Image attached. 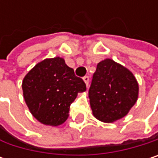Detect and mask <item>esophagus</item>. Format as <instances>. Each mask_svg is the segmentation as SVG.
Masks as SVG:
<instances>
[{
  "label": "esophagus",
  "instance_id": "esophagus-1",
  "mask_svg": "<svg viewBox=\"0 0 158 158\" xmlns=\"http://www.w3.org/2000/svg\"><path fill=\"white\" fill-rule=\"evenodd\" d=\"M83 80H84V82L86 83V85H87V87H88V86H89V76L83 77Z\"/></svg>",
  "mask_w": 158,
  "mask_h": 158
}]
</instances>
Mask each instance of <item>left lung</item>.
<instances>
[{"mask_svg":"<svg viewBox=\"0 0 158 158\" xmlns=\"http://www.w3.org/2000/svg\"><path fill=\"white\" fill-rule=\"evenodd\" d=\"M138 89L130 70L110 58L101 61L89 89L93 115L105 123L123 118L136 102Z\"/></svg>","mask_w":158,"mask_h":158,"instance_id":"left-lung-1","label":"left lung"}]
</instances>
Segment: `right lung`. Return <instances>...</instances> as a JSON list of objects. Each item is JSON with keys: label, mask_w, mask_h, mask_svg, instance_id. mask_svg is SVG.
I'll return each instance as SVG.
<instances>
[{"label": "right lung", "mask_w": 158, "mask_h": 158, "mask_svg": "<svg viewBox=\"0 0 158 158\" xmlns=\"http://www.w3.org/2000/svg\"><path fill=\"white\" fill-rule=\"evenodd\" d=\"M24 101L40 123L57 126L69 117L79 92L86 90L83 79L61 57L48 58L32 69L23 80Z\"/></svg>", "instance_id": "obj_1"}]
</instances>
